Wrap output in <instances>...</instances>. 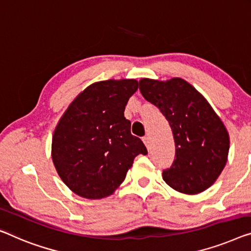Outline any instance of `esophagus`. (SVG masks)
Masks as SVG:
<instances>
[{
	"instance_id": "34e87169",
	"label": "esophagus",
	"mask_w": 251,
	"mask_h": 251,
	"mask_svg": "<svg viewBox=\"0 0 251 251\" xmlns=\"http://www.w3.org/2000/svg\"><path fill=\"white\" fill-rule=\"evenodd\" d=\"M143 142H144L145 147L150 149V145H151V138H150L149 136H145V137H143Z\"/></svg>"
}]
</instances>
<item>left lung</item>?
Masks as SVG:
<instances>
[{
    "label": "left lung",
    "instance_id": "obj_1",
    "mask_svg": "<svg viewBox=\"0 0 251 251\" xmlns=\"http://www.w3.org/2000/svg\"><path fill=\"white\" fill-rule=\"evenodd\" d=\"M140 91L158 107L173 130L176 155L163 180L179 193L194 195L214 184L226 167L230 138L207 100L180 77L142 78Z\"/></svg>",
    "mask_w": 251,
    "mask_h": 251
}]
</instances>
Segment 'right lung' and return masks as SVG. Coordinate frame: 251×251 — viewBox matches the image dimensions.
I'll return each mask as SVG.
<instances>
[{
  "instance_id": "obj_1",
  "label": "right lung",
  "mask_w": 251,
  "mask_h": 251,
  "mask_svg": "<svg viewBox=\"0 0 251 251\" xmlns=\"http://www.w3.org/2000/svg\"><path fill=\"white\" fill-rule=\"evenodd\" d=\"M134 78L96 82L84 89L56 126L51 159L64 184L76 195L100 200L124 181L138 154L148 150L130 134L125 106L136 92Z\"/></svg>"
}]
</instances>
